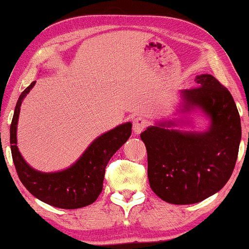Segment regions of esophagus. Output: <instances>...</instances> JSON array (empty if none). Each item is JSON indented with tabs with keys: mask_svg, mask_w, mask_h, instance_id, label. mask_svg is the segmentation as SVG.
<instances>
[{
	"mask_svg": "<svg viewBox=\"0 0 249 249\" xmlns=\"http://www.w3.org/2000/svg\"><path fill=\"white\" fill-rule=\"evenodd\" d=\"M148 122L142 117H137L134 119V132L135 134H141L144 129L147 127Z\"/></svg>",
	"mask_w": 249,
	"mask_h": 249,
	"instance_id": "34e87169",
	"label": "esophagus"
}]
</instances>
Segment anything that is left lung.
Wrapping results in <instances>:
<instances>
[{"instance_id": "8db88e82", "label": "left lung", "mask_w": 249, "mask_h": 249, "mask_svg": "<svg viewBox=\"0 0 249 249\" xmlns=\"http://www.w3.org/2000/svg\"><path fill=\"white\" fill-rule=\"evenodd\" d=\"M183 90L186 107H198L211 118L203 134L170 130L160 124L141 134L147 149L149 186L160 198L186 205L222 189L236 165L241 139L240 117L230 91L211 74Z\"/></svg>"}]
</instances>
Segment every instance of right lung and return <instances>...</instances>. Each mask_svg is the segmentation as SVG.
<instances>
[{
	"instance_id": "add662e5",
	"label": "right lung",
	"mask_w": 249,
	"mask_h": 249,
	"mask_svg": "<svg viewBox=\"0 0 249 249\" xmlns=\"http://www.w3.org/2000/svg\"><path fill=\"white\" fill-rule=\"evenodd\" d=\"M35 81L22 91L17 102L11 127V154L20 181L27 190L49 205L73 210L90 205L97 199L102 189L108 161L131 135L130 122L118 125L91 142L81 158L71 168L54 173H43L30 168L17 147V124L23 97Z\"/></svg>"
}]
</instances>
